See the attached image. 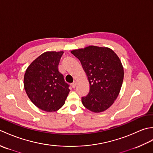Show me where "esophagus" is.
I'll return each instance as SVG.
<instances>
[{
  "label": "esophagus",
  "instance_id": "34e87169",
  "mask_svg": "<svg viewBox=\"0 0 153 153\" xmlns=\"http://www.w3.org/2000/svg\"><path fill=\"white\" fill-rule=\"evenodd\" d=\"M76 85H77L76 82H74L72 83L71 84V87H73V88H75V87H76Z\"/></svg>",
  "mask_w": 153,
  "mask_h": 153
}]
</instances>
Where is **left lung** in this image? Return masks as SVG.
Here are the masks:
<instances>
[{"mask_svg":"<svg viewBox=\"0 0 153 153\" xmlns=\"http://www.w3.org/2000/svg\"><path fill=\"white\" fill-rule=\"evenodd\" d=\"M78 58L87 76L90 89L82 101L93 112L108 109L118 97L123 79V68L119 57L108 47L89 46L71 51Z\"/></svg>","mask_w":153,"mask_h":153,"instance_id":"obj_1","label":"left lung"}]
</instances>
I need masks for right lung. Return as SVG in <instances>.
Returning <instances> with one entry per match:
<instances>
[{
  "mask_svg": "<svg viewBox=\"0 0 153 153\" xmlns=\"http://www.w3.org/2000/svg\"><path fill=\"white\" fill-rule=\"evenodd\" d=\"M63 54V51L45 52L32 62L25 72V92L31 101L44 111L59 110L70 91L58 68Z\"/></svg>",
  "mask_w": 153,
  "mask_h": 153,
  "instance_id": "add662e5",
  "label": "right lung"
}]
</instances>
